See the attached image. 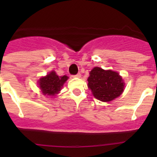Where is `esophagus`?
Returning a JSON list of instances; mask_svg holds the SVG:
<instances>
[{"label": "esophagus", "instance_id": "obj_1", "mask_svg": "<svg viewBox=\"0 0 157 157\" xmlns=\"http://www.w3.org/2000/svg\"><path fill=\"white\" fill-rule=\"evenodd\" d=\"M80 77H81V74H80V73H78L77 74L74 75V77H77V78H80Z\"/></svg>", "mask_w": 157, "mask_h": 157}]
</instances>
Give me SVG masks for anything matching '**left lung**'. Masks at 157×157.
Returning <instances> with one entry per match:
<instances>
[{
	"instance_id": "left-lung-1",
	"label": "left lung",
	"mask_w": 157,
	"mask_h": 157,
	"mask_svg": "<svg viewBox=\"0 0 157 157\" xmlns=\"http://www.w3.org/2000/svg\"><path fill=\"white\" fill-rule=\"evenodd\" d=\"M88 87L93 96L102 102H110L123 93L124 83L116 71L94 67L87 79Z\"/></svg>"
}]
</instances>
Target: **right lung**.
<instances>
[{
  "label": "right lung",
  "instance_id": "right-lung-1",
  "mask_svg": "<svg viewBox=\"0 0 157 157\" xmlns=\"http://www.w3.org/2000/svg\"><path fill=\"white\" fill-rule=\"evenodd\" d=\"M68 77L66 75H57L54 71L48 73L45 77H41L39 80V86L42 91V94L45 96H55L61 91L63 85L64 84Z\"/></svg>",
  "mask_w": 157,
  "mask_h": 157
}]
</instances>
